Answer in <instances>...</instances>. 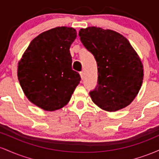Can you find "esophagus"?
Masks as SVG:
<instances>
[{"mask_svg": "<svg viewBox=\"0 0 159 159\" xmlns=\"http://www.w3.org/2000/svg\"><path fill=\"white\" fill-rule=\"evenodd\" d=\"M80 75H81V79L83 80L84 78V72H80Z\"/></svg>", "mask_w": 159, "mask_h": 159, "instance_id": "obj_1", "label": "esophagus"}]
</instances>
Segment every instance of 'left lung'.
I'll use <instances>...</instances> for the list:
<instances>
[{
	"mask_svg": "<svg viewBox=\"0 0 159 159\" xmlns=\"http://www.w3.org/2000/svg\"><path fill=\"white\" fill-rule=\"evenodd\" d=\"M78 34L97 63L98 85L90 92L92 101L110 112L130 105L143 79V63L130 43L119 33L97 27L81 28Z\"/></svg>",
	"mask_w": 159,
	"mask_h": 159,
	"instance_id": "obj_1",
	"label": "left lung"
}]
</instances>
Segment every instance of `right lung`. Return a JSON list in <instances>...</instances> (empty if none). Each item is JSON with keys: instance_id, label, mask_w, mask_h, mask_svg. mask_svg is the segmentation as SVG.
Returning <instances> with one entry per match:
<instances>
[{"instance_id": "obj_1", "label": "right lung", "mask_w": 159, "mask_h": 159, "mask_svg": "<svg viewBox=\"0 0 159 159\" xmlns=\"http://www.w3.org/2000/svg\"><path fill=\"white\" fill-rule=\"evenodd\" d=\"M77 37L72 27H57L30 42L18 63V79L30 102L47 111L66 105L81 81L72 69L69 48Z\"/></svg>"}]
</instances>
